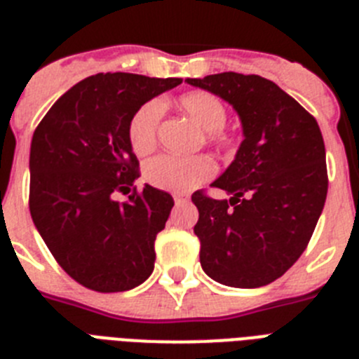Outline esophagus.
<instances>
[{"instance_id": "esophagus-1", "label": "esophagus", "mask_w": 359, "mask_h": 359, "mask_svg": "<svg viewBox=\"0 0 359 359\" xmlns=\"http://www.w3.org/2000/svg\"><path fill=\"white\" fill-rule=\"evenodd\" d=\"M187 201H189V198H183V196H174V203H176V205H185Z\"/></svg>"}]
</instances>
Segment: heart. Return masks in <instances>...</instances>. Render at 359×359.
<instances>
[{
  "instance_id": "heart-1",
  "label": "heart",
  "mask_w": 359,
  "mask_h": 359,
  "mask_svg": "<svg viewBox=\"0 0 359 359\" xmlns=\"http://www.w3.org/2000/svg\"><path fill=\"white\" fill-rule=\"evenodd\" d=\"M180 106L189 113L203 129L208 131V140L217 145L228 142L223 126L226 122V107L215 95L208 91H190L180 97ZM163 104L149 100L129 120L128 136L136 154H147L158 138ZM215 172L214 161L208 156H176L160 154L145 163L144 176L149 185L169 192H190L201 183L208 182Z\"/></svg>"
}]
</instances>
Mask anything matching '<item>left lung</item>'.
I'll return each mask as SVG.
<instances>
[{"label": "left lung", "mask_w": 359, "mask_h": 359, "mask_svg": "<svg viewBox=\"0 0 359 359\" xmlns=\"http://www.w3.org/2000/svg\"><path fill=\"white\" fill-rule=\"evenodd\" d=\"M233 106L244 140L236 160L212 187L230 199L198 190L205 273L231 287H261L277 280L309 244L327 198L325 145L315 116L275 82L224 72L187 79Z\"/></svg>", "instance_id": "left-lung-1"}]
</instances>
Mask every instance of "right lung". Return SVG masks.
I'll use <instances>...</instances> for the list:
<instances>
[{"label":"right lung","mask_w":359,"mask_h":359,"mask_svg":"<svg viewBox=\"0 0 359 359\" xmlns=\"http://www.w3.org/2000/svg\"><path fill=\"white\" fill-rule=\"evenodd\" d=\"M182 79L97 73L66 91L41 120L30 147V214L66 273L88 290L118 293L154 269V241L172 196L145 185L129 120ZM132 196L116 202L118 191Z\"/></svg>","instance_id":"add662e5"}]
</instances>
